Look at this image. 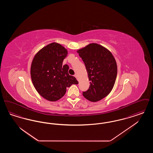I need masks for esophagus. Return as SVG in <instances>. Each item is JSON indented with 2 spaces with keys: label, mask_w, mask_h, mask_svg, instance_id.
<instances>
[{
  "label": "esophagus",
  "mask_w": 153,
  "mask_h": 153,
  "mask_svg": "<svg viewBox=\"0 0 153 153\" xmlns=\"http://www.w3.org/2000/svg\"><path fill=\"white\" fill-rule=\"evenodd\" d=\"M74 77H75L76 78H77V77H78V75H77V74H74Z\"/></svg>",
  "instance_id": "34e87169"
}]
</instances>
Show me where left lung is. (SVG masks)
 <instances>
[{
  "label": "left lung",
  "mask_w": 153,
  "mask_h": 153,
  "mask_svg": "<svg viewBox=\"0 0 153 153\" xmlns=\"http://www.w3.org/2000/svg\"><path fill=\"white\" fill-rule=\"evenodd\" d=\"M90 81L89 88L82 95L96 102L106 97L114 86L117 76L116 60L111 52L100 45L92 43L78 50Z\"/></svg>",
  "instance_id": "8db88e82"
}]
</instances>
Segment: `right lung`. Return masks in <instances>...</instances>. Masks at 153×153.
<instances>
[{"instance_id": "1", "label": "right lung", "mask_w": 153, "mask_h": 153, "mask_svg": "<svg viewBox=\"0 0 153 153\" xmlns=\"http://www.w3.org/2000/svg\"><path fill=\"white\" fill-rule=\"evenodd\" d=\"M68 51L61 45L53 42L37 52L31 62V78L36 91L45 99L56 102L65 94L66 88L77 84L68 73L69 66L62 65Z\"/></svg>"}]
</instances>
